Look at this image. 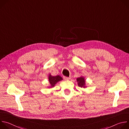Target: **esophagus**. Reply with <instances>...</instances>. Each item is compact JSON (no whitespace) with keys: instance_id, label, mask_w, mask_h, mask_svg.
<instances>
[{"instance_id":"1","label":"esophagus","mask_w":129,"mask_h":129,"mask_svg":"<svg viewBox=\"0 0 129 129\" xmlns=\"http://www.w3.org/2000/svg\"><path fill=\"white\" fill-rule=\"evenodd\" d=\"M63 79L65 80H69L71 79L70 77H63Z\"/></svg>"}]
</instances>
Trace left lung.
<instances>
[{
    "label": "left lung",
    "instance_id": "obj_1",
    "mask_svg": "<svg viewBox=\"0 0 129 129\" xmlns=\"http://www.w3.org/2000/svg\"><path fill=\"white\" fill-rule=\"evenodd\" d=\"M77 81L78 82V86L79 87H81V88L83 87V88H85V80L84 79V77H81L80 78H78L77 79Z\"/></svg>",
    "mask_w": 129,
    "mask_h": 129
}]
</instances>
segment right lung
<instances>
[{
  "label": "right lung",
  "instance_id": "obj_1",
  "mask_svg": "<svg viewBox=\"0 0 129 129\" xmlns=\"http://www.w3.org/2000/svg\"><path fill=\"white\" fill-rule=\"evenodd\" d=\"M62 78L58 75L56 76H52L51 75H49L48 76V80L50 83L49 88L53 87L58 82L62 80Z\"/></svg>",
  "mask_w": 129,
  "mask_h": 129
}]
</instances>
